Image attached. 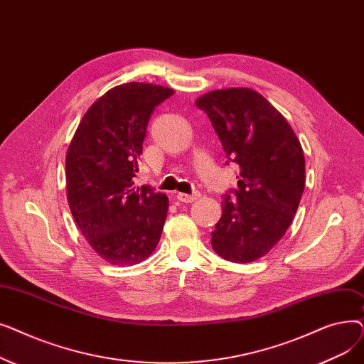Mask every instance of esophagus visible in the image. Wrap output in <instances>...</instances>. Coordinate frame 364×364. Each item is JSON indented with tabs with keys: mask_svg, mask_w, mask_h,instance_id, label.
Instances as JSON below:
<instances>
[{
	"mask_svg": "<svg viewBox=\"0 0 364 364\" xmlns=\"http://www.w3.org/2000/svg\"><path fill=\"white\" fill-rule=\"evenodd\" d=\"M200 198L199 192H193L192 195H186V193H177V200L184 202V203H190V202H195Z\"/></svg>",
	"mask_w": 364,
	"mask_h": 364,
	"instance_id": "obj_1",
	"label": "esophagus"
}]
</instances>
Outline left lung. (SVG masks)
<instances>
[{"label": "left lung", "mask_w": 364, "mask_h": 364, "mask_svg": "<svg viewBox=\"0 0 364 364\" xmlns=\"http://www.w3.org/2000/svg\"><path fill=\"white\" fill-rule=\"evenodd\" d=\"M225 151V165L240 168L228 190L211 245L232 262L269 252L288 230L304 192L305 161L291 125L251 88H227L196 100Z\"/></svg>", "instance_id": "8db88e82"}]
</instances>
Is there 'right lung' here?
<instances>
[{"label": "right lung", "instance_id": "add662e5", "mask_svg": "<svg viewBox=\"0 0 364 364\" xmlns=\"http://www.w3.org/2000/svg\"><path fill=\"white\" fill-rule=\"evenodd\" d=\"M171 88L128 82L109 90L84 114L66 156L70 213L90 246L113 265L146 259L161 239L168 198L134 187L150 114Z\"/></svg>", "mask_w": 364, "mask_h": 364}]
</instances>
